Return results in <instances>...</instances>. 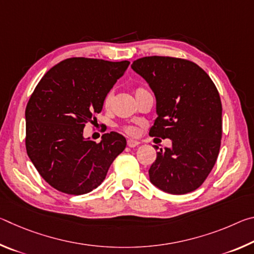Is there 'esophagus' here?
Instances as JSON below:
<instances>
[{
	"label": "esophagus",
	"instance_id": "esophagus-1",
	"mask_svg": "<svg viewBox=\"0 0 254 254\" xmlns=\"http://www.w3.org/2000/svg\"><path fill=\"white\" fill-rule=\"evenodd\" d=\"M139 144H140V142H139V141H136V140H133V139H128L127 140V145L130 148H135Z\"/></svg>",
	"mask_w": 254,
	"mask_h": 254
}]
</instances>
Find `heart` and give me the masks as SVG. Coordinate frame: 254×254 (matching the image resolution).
Returning <instances> with one entry per match:
<instances>
[{
  "label": "heart",
  "mask_w": 254,
  "mask_h": 254,
  "mask_svg": "<svg viewBox=\"0 0 254 254\" xmlns=\"http://www.w3.org/2000/svg\"><path fill=\"white\" fill-rule=\"evenodd\" d=\"M139 91H142V89H136L135 93L139 92ZM112 100H113V92H109L104 97V102H103V103H104V106L109 107L111 105ZM124 130H126V132L128 133V134H135V132H136V130L133 127H124Z\"/></svg>",
  "instance_id": "1"
}]
</instances>
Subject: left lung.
Returning <instances> with one entry per match:
<instances>
[{
	"mask_svg": "<svg viewBox=\"0 0 254 254\" xmlns=\"http://www.w3.org/2000/svg\"><path fill=\"white\" fill-rule=\"evenodd\" d=\"M131 68L156 96L158 118L150 135L171 140L170 148L157 152L150 182L173 195L195 190L220 152L222 103L216 86L198 65L185 59L151 56L136 59Z\"/></svg>",
	"mask_w": 254,
	"mask_h": 254,
	"instance_id": "1",
	"label": "left lung"
}]
</instances>
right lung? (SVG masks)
<instances>
[{"mask_svg": "<svg viewBox=\"0 0 254 254\" xmlns=\"http://www.w3.org/2000/svg\"><path fill=\"white\" fill-rule=\"evenodd\" d=\"M130 62L69 58L46 72L25 109V148L38 173L57 190L83 195L100 186L127 145L118 132L100 143L84 136L85 124L103 109Z\"/></svg>", "mask_w": 254, "mask_h": 254, "instance_id": "obj_1", "label": "right lung"}]
</instances>
